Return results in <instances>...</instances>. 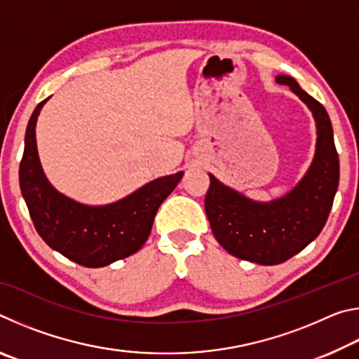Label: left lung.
<instances>
[{"label": "left lung", "mask_w": 359, "mask_h": 359, "mask_svg": "<svg viewBox=\"0 0 359 359\" xmlns=\"http://www.w3.org/2000/svg\"><path fill=\"white\" fill-rule=\"evenodd\" d=\"M311 107L317 120V154L306 177L287 196L269 204L253 203L209 174L205 214L220 245L236 258L258 264H280L317 238L330 217L339 187V154L330 115L294 79L278 76Z\"/></svg>", "instance_id": "left-lung-1"}]
</instances>
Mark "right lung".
<instances>
[{
	"label": "right lung",
	"mask_w": 359,
	"mask_h": 359,
	"mask_svg": "<svg viewBox=\"0 0 359 359\" xmlns=\"http://www.w3.org/2000/svg\"><path fill=\"white\" fill-rule=\"evenodd\" d=\"M41 101L28 121L20 161V190L42 241L66 258L87 267H101L136 253L147 241L156 210L184 172L150 182L118 203L90 208L53 188L42 172L36 150V120Z\"/></svg>",
	"instance_id": "add662e5"
}]
</instances>
